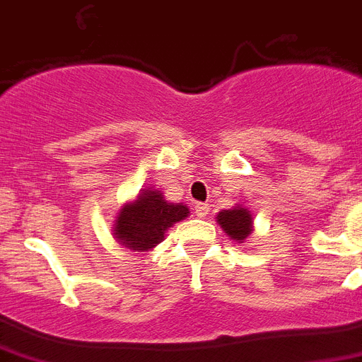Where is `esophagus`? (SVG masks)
<instances>
[{"instance_id":"esophagus-1","label":"esophagus","mask_w":362,"mask_h":362,"mask_svg":"<svg viewBox=\"0 0 362 362\" xmlns=\"http://www.w3.org/2000/svg\"><path fill=\"white\" fill-rule=\"evenodd\" d=\"M194 212L198 217H205L206 214H209V205H206V203H196Z\"/></svg>"}]
</instances>
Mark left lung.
I'll list each match as a JSON object with an SVG mask.
<instances>
[{"label": "left lung", "mask_w": 362, "mask_h": 362, "mask_svg": "<svg viewBox=\"0 0 362 362\" xmlns=\"http://www.w3.org/2000/svg\"><path fill=\"white\" fill-rule=\"evenodd\" d=\"M216 219L224 233L230 235L231 240L238 242V244H242L252 231V216L245 206L223 210L217 214Z\"/></svg>", "instance_id": "obj_1"}]
</instances>
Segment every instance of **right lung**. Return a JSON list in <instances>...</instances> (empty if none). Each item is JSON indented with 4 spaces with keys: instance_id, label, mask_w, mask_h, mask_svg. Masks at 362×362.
Segmentation results:
<instances>
[{
    "instance_id": "right-lung-1",
    "label": "right lung",
    "mask_w": 362,
    "mask_h": 362,
    "mask_svg": "<svg viewBox=\"0 0 362 362\" xmlns=\"http://www.w3.org/2000/svg\"><path fill=\"white\" fill-rule=\"evenodd\" d=\"M189 216L184 203H168L157 189H143L141 194L122 206L115 221V238L131 251L146 252L164 240L168 228Z\"/></svg>"
}]
</instances>
